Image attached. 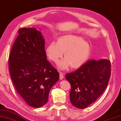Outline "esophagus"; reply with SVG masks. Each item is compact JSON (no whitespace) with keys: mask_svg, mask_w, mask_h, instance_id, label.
<instances>
[{"mask_svg":"<svg viewBox=\"0 0 121 121\" xmlns=\"http://www.w3.org/2000/svg\"><path fill=\"white\" fill-rule=\"evenodd\" d=\"M59 75H60V80H62L64 78V74L63 73L60 72L59 73Z\"/></svg>","mask_w":121,"mask_h":121,"instance_id":"1","label":"esophagus"}]
</instances>
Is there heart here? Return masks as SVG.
<instances>
[{"instance_id":"obj_1","label":"heart","mask_w":121,"mask_h":121,"mask_svg":"<svg viewBox=\"0 0 121 121\" xmlns=\"http://www.w3.org/2000/svg\"><path fill=\"white\" fill-rule=\"evenodd\" d=\"M91 47L89 43L82 37L73 34H67L59 37L57 43L51 42L46 47L45 52L48 58L57 63L64 52V59L58 65L62 69H73L81 66L88 58Z\"/></svg>"}]
</instances>
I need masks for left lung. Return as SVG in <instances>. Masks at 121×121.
<instances>
[{
  "label": "left lung",
  "mask_w": 121,
  "mask_h": 121,
  "mask_svg": "<svg viewBox=\"0 0 121 121\" xmlns=\"http://www.w3.org/2000/svg\"><path fill=\"white\" fill-rule=\"evenodd\" d=\"M111 75L110 61L91 60L75 72L67 73L71 85L69 98L77 108L83 109L97 100L108 85Z\"/></svg>",
  "instance_id": "1"
}]
</instances>
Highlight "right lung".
Segmentation results:
<instances>
[{"instance_id":"right-lung-1","label":"right lung","mask_w":121,"mask_h":121,"mask_svg":"<svg viewBox=\"0 0 121 121\" xmlns=\"http://www.w3.org/2000/svg\"><path fill=\"white\" fill-rule=\"evenodd\" d=\"M18 33L9 59L11 78L26 103L39 108L48 102L59 73L47 60L41 32L35 28H21Z\"/></svg>"}]
</instances>
